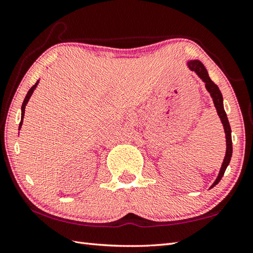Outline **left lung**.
<instances>
[{
  "mask_svg": "<svg viewBox=\"0 0 253 253\" xmlns=\"http://www.w3.org/2000/svg\"><path fill=\"white\" fill-rule=\"evenodd\" d=\"M187 65L189 67V70L194 71L197 75H198L201 80L204 81L206 84V88L209 91V94L211 97H212L214 107L217 109V113L219 115L220 119H221V123L223 125V129L224 132H226V141H227V150H226V156H224L223 163L221 165V168H220V171L217 179H215L214 182L212 183V186L210 188L214 187L217 183L221 180V178L223 177V173L226 171V169L228 167L229 163H230L231 156H232V140H231V128H230V124H229L227 114L224 112L223 108V98H222V94L220 91L219 87L214 84V83L210 80V77L208 75V72H207L206 67L204 66V64L201 63L198 59H192V61H188Z\"/></svg>",
  "mask_w": 253,
  "mask_h": 253,
  "instance_id": "8db88e82",
  "label": "left lung"
}]
</instances>
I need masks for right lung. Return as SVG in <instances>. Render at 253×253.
<instances>
[{
	"mask_svg": "<svg viewBox=\"0 0 253 253\" xmlns=\"http://www.w3.org/2000/svg\"><path fill=\"white\" fill-rule=\"evenodd\" d=\"M39 82L40 81H38L35 83V85H33L30 88V90L27 91V94H26V96H25V98H24V102H23V104H22V117H21V123H20V126H18V130L21 129V127H22V124H23V118H24V113H25V106H26V104L29 103V100H30V98H31V96H32V94H33V91H34V89L36 88V86H38V84H39Z\"/></svg>",
	"mask_w": 253,
	"mask_h": 253,
	"instance_id": "obj_1",
	"label": "right lung"
}]
</instances>
